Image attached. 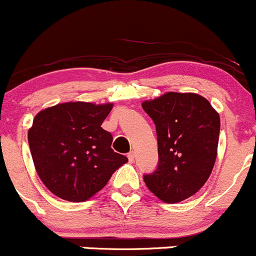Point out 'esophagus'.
Instances as JSON below:
<instances>
[{
  "instance_id": "1",
  "label": "esophagus",
  "mask_w": 256,
  "mask_h": 256,
  "mask_svg": "<svg viewBox=\"0 0 256 256\" xmlns=\"http://www.w3.org/2000/svg\"><path fill=\"white\" fill-rule=\"evenodd\" d=\"M128 160H129V162H134V152H129V154H128Z\"/></svg>"
}]
</instances>
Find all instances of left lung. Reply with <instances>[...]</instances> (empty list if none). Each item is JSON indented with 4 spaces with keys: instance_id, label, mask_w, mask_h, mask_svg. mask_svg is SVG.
<instances>
[{
    "instance_id": "1",
    "label": "left lung",
    "mask_w": 256,
    "mask_h": 256,
    "mask_svg": "<svg viewBox=\"0 0 256 256\" xmlns=\"http://www.w3.org/2000/svg\"><path fill=\"white\" fill-rule=\"evenodd\" d=\"M142 107L156 127L159 154L156 171L144 182L165 204L184 201L206 184L214 166L220 114L194 92H166Z\"/></svg>"
}]
</instances>
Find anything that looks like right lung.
I'll return each instance as SVG.
<instances>
[{"mask_svg":"<svg viewBox=\"0 0 256 256\" xmlns=\"http://www.w3.org/2000/svg\"><path fill=\"white\" fill-rule=\"evenodd\" d=\"M113 104L65 102L36 113L28 130L34 168L59 198L82 202L101 191L128 162L113 152L112 134L101 127Z\"/></svg>","mask_w":256,"mask_h":256,"instance_id":"add662e5","label":"right lung"}]
</instances>
